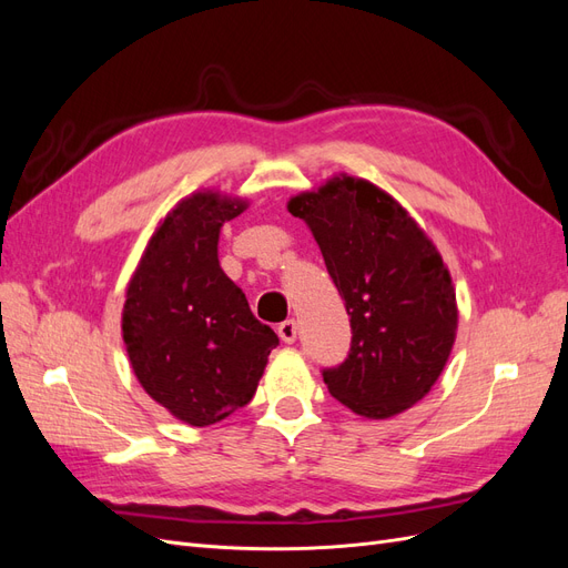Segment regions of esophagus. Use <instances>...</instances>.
Wrapping results in <instances>:
<instances>
[{"label": "esophagus", "mask_w": 568, "mask_h": 568, "mask_svg": "<svg viewBox=\"0 0 568 568\" xmlns=\"http://www.w3.org/2000/svg\"><path fill=\"white\" fill-rule=\"evenodd\" d=\"M277 334H280V338H282L284 343H294L296 336H298V324H296L294 320H286V322H282V324L277 326Z\"/></svg>", "instance_id": "1"}]
</instances>
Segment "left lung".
Listing matches in <instances>:
<instances>
[{"mask_svg": "<svg viewBox=\"0 0 568 568\" xmlns=\"http://www.w3.org/2000/svg\"><path fill=\"white\" fill-rule=\"evenodd\" d=\"M313 230L351 317V351L322 379L338 403L386 419L419 403L455 343L450 272L398 201L355 178H334L288 201Z\"/></svg>", "mask_w": 568, "mask_h": 568, "instance_id": "8db88e82", "label": "left lung"}]
</instances>
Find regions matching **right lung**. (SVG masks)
Masks as SVG:
<instances>
[{
  "label": "right lung",
  "mask_w": 568,
  "mask_h": 568,
  "mask_svg": "<svg viewBox=\"0 0 568 568\" xmlns=\"http://www.w3.org/2000/svg\"><path fill=\"white\" fill-rule=\"evenodd\" d=\"M244 209L213 192L184 199L151 236L128 286L123 341L136 379L192 426L248 405L280 346L217 261L222 222Z\"/></svg>",
  "instance_id": "1"
}]
</instances>
